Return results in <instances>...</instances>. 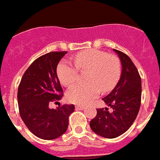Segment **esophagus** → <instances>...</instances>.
<instances>
[{
    "label": "esophagus",
    "mask_w": 160,
    "mask_h": 160,
    "mask_svg": "<svg viewBox=\"0 0 160 160\" xmlns=\"http://www.w3.org/2000/svg\"><path fill=\"white\" fill-rule=\"evenodd\" d=\"M76 109H79V110H82V109H85V106L82 105H77L75 106Z\"/></svg>",
    "instance_id": "1"
}]
</instances>
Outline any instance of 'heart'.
Instances as JSON below:
<instances>
[{
  "label": "heart",
  "instance_id": "obj_1",
  "mask_svg": "<svg viewBox=\"0 0 160 160\" xmlns=\"http://www.w3.org/2000/svg\"><path fill=\"white\" fill-rule=\"evenodd\" d=\"M74 62L75 66L62 60L57 67L58 77L64 86H70L77 79L78 68L87 70L85 74L87 82L76 83L67 91V98L73 103H89L99 95L101 90L109 91L119 81L121 66L116 55H108L100 50H86L78 53Z\"/></svg>",
  "mask_w": 160,
  "mask_h": 160
}]
</instances>
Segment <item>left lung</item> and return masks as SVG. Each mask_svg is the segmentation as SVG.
<instances>
[{"label": "left lung", "instance_id": "obj_1", "mask_svg": "<svg viewBox=\"0 0 160 160\" xmlns=\"http://www.w3.org/2000/svg\"><path fill=\"white\" fill-rule=\"evenodd\" d=\"M121 60L119 82L113 90L102 98L113 111L108 108L97 109V115L90 121L91 129L105 138L112 139L125 132L138 114L141 102V78L131 58L120 51L113 49Z\"/></svg>", "mask_w": 160, "mask_h": 160}]
</instances>
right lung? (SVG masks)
<instances>
[{
    "mask_svg": "<svg viewBox=\"0 0 160 160\" xmlns=\"http://www.w3.org/2000/svg\"><path fill=\"white\" fill-rule=\"evenodd\" d=\"M67 51L50 52L36 59L21 78L17 92L20 117L28 128L43 140H54L68 128L74 105L49 108L51 102L60 100L62 89L57 75V66Z\"/></svg>",
    "mask_w": 160,
    "mask_h": 160,
    "instance_id": "right-lung-1",
    "label": "right lung"
}]
</instances>
